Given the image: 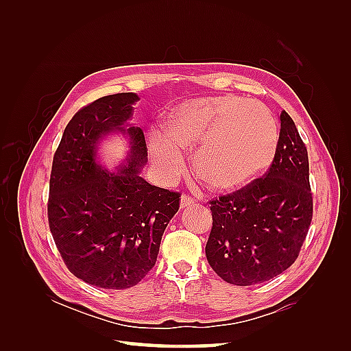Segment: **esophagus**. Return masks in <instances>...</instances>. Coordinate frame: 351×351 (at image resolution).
Here are the masks:
<instances>
[{
	"label": "esophagus",
	"instance_id": "34e87169",
	"mask_svg": "<svg viewBox=\"0 0 351 351\" xmlns=\"http://www.w3.org/2000/svg\"><path fill=\"white\" fill-rule=\"evenodd\" d=\"M195 202H196V199H195L193 196L183 195V196H182V208H187V206H190V205H193Z\"/></svg>",
	"mask_w": 351,
	"mask_h": 351
}]
</instances>
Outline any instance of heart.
Returning <instances> with one entry per match:
<instances>
[{"label": "heart", "mask_w": 351, "mask_h": 351, "mask_svg": "<svg viewBox=\"0 0 351 351\" xmlns=\"http://www.w3.org/2000/svg\"><path fill=\"white\" fill-rule=\"evenodd\" d=\"M162 132L151 134L154 162L167 178L186 168L182 149L193 147L197 177L217 192H231L272 164L278 127L262 104L237 95L186 101L168 114Z\"/></svg>", "instance_id": "1"}]
</instances>
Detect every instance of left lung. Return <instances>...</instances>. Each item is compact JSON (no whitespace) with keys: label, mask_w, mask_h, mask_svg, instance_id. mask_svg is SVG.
<instances>
[{"label":"left lung","mask_w":351,"mask_h":351,"mask_svg":"<svg viewBox=\"0 0 351 351\" xmlns=\"http://www.w3.org/2000/svg\"><path fill=\"white\" fill-rule=\"evenodd\" d=\"M277 152L268 171L209 200L206 259L219 277L253 285L277 277L299 256L313 217L306 145L291 117L280 115Z\"/></svg>","instance_id":"left-lung-1"}]
</instances>
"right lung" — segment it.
Returning a JSON list of instances; mask_svg holds the SVG:
<instances>
[{"label": "right lung", "mask_w": 351, "mask_h": 351, "mask_svg": "<svg viewBox=\"0 0 351 351\" xmlns=\"http://www.w3.org/2000/svg\"><path fill=\"white\" fill-rule=\"evenodd\" d=\"M139 97L115 93L84 105L67 124L52 159L48 224L69 271L90 285L130 289L158 258L159 244L182 195L139 176L147 158L143 132L124 129ZM127 131L131 162L108 173L94 161L104 134Z\"/></svg>", "instance_id": "add662e5"}]
</instances>
